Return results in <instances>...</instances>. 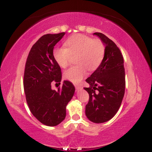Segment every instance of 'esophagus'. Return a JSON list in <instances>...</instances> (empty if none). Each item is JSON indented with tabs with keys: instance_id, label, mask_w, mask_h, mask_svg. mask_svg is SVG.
I'll use <instances>...</instances> for the list:
<instances>
[{
	"instance_id": "1",
	"label": "esophagus",
	"mask_w": 152,
	"mask_h": 152,
	"mask_svg": "<svg viewBox=\"0 0 152 152\" xmlns=\"http://www.w3.org/2000/svg\"><path fill=\"white\" fill-rule=\"evenodd\" d=\"M75 87H76V89L77 90V91L82 89V86H80V85H76V86H75Z\"/></svg>"
}]
</instances>
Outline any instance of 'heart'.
<instances>
[{"label":"heart","mask_w":152,"mask_h":152,"mask_svg":"<svg viewBox=\"0 0 152 152\" xmlns=\"http://www.w3.org/2000/svg\"><path fill=\"white\" fill-rule=\"evenodd\" d=\"M65 47H56L53 49V56L61 68L69 65L71 56H76L75 63L64 72V77L74 83H78L89 71H96L101 66L105 56V46L100 40L89 36L76 34L68 38Z\"/></svg>","instance_id":"1"}]
</instances>
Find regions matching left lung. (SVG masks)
I'll use <instances>...</instances> for the list:
<instances>
[{"instance_id": "8db88e82", "label": "left lung", "mask_w": 152, "mask_h": 152, "mask_svg": "<svg viewBox=\"0 0 152 152\" xmlns=\"http://www.w3.org/2000/svg\"><path fill=\"white\" fill-rule=\"evenodd\" d=\"M105 46L104 61L86 80L84 89L89 94L86 106V117L94 123H104L112 118L121 104L125 92L124 58L114 41L102 33H94Z\"/></svg>"}]
</instances>
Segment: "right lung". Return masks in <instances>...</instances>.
I'll list each match as a JSON object with an SVG mask.
<instances>
[{
    "label": "right lung",
    "instance_id": "right-lung-1",
    "mask_svg": "<svg viewBox=\"0 0 152 152\" xmlns=\"http://www.w3.org/2000/svg\"><path fill=\"white\" fill-rule=\"evenodd\" d=\"M65 33L46 34L35 43L28 56L23 77L26 102L32 114L43 124L57 126L64 120L66 106L72 99L75 87L69 81L62 88L52 89L53 83L61 81V68L53 56L55 45Z\"/></svg>",
    "mask_w": 152,
    "mask_h": 152
}]
</instances>
